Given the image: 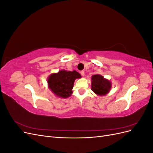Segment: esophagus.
I'll return each mask as SVG.
<instances>
[{"label":"esophagus","mask_w":153,"mask_h":153,"mask_svg":"<svg viewBox=\"0 0 153 153\" xmlns=\"http://www.w3.org/2000/svg\"><path fill=\"white\" fill-rule=\"evenodd\" d=\"M80 74H81L82 76H84V75H85V72H84V71H80Z\"/></svg>","instance_id":"esophagus-1"}]
</instances>
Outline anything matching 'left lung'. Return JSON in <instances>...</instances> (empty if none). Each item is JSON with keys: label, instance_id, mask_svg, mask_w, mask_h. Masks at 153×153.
Returning <instances> with one entry per match:
<instances>
[{"label": "left lung", "instance_id": "obj_1", "mask_svg": "<svg viewBox=\"0 0 153 153\" xmlns=\"http://www.w3.org/2000/svg\"><path fill=\"white\" fill-rule=\"evenodd\" d=\"M91 89L96 94L102 96L107 94L111 88V83L103 76L100 75H94L92 76Z\"/></svg>", "mask_w": 153, "mask_h": 153}]
</instances>
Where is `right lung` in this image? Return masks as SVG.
Masks as SVG:
<instances>
[{
	"label": "right lung",
	"mask_w": 153,
	"mask_h": 153,
	"mask_svg": "<svg viewBox=\"0 0 153 153\" xmlns=\"http://www.w3.org/2000/svg\"><path fill=\"white\" fill-rule=\"evenodd\" d=\"M81 75L76 71H66L61 70L57 73H53L48 79L50 89L53 93L63 98H67L72 94L74 82Z\"/></svg>",
	"instance_id": "right-lung-1"
}]
</instances>
